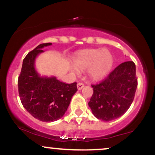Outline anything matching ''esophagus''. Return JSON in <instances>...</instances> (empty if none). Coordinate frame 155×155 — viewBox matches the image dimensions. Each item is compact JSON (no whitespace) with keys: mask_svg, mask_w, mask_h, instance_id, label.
Segmentation results:
<instances>
[{"mask_svg":"<svg viewBox=\"0 0 155 155\" xmlns=\"http://www.w3.org/2000/svg\"><path fill=\"white\" fill-rule=\"evenodd\" d=\"M84 84L81 83V82H79L77 84L78 90H81V89L84 87Z\"/></svg>","mask_w":155,"mask_h":155,"instance_id":"1","label":"esophagus"}]
</instances>
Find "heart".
Masks as SVG:
<instances>
[{
  "label": "heart",
  "mask_w": 155,
  "mask_h": 155,
  "mask_svg": "<svg viewBox=\"0 0 155 155\" xmlns=\"http://www.w3.org/2000/svg\"><path fill=\"white\" fill-rule=\"evenodd\" d=\"M76 65L80 69H87L92 79L104 77L111 70L113 65V56L106 49H90L81 54Z\"/></svg>",
  "instance_id": "obj_1"
}]
</instances>
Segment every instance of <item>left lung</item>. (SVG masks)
<instances>
[{
    "label": "left lung",
    "mask_w": 155,
    "mask_h": 155,
    "mask_svg": "<svg viewBox=\"0 0 155 155\" xmlns=\"http://www.w3.org/2000/svg\"><path fill=\"white\" fill-rule=\"evenodd\" d=\"M93 88L89 106L96 118L111 121L124 114L134 100L138 79L133 61L121 63Z\"/></svg>",
    "instance_id": "8db88e82"
}]
</instances>
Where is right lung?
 <instances>
[{"mask_svg": "<svg viewBox=\"0 0 155 155\" xmlns=\"http://www.w3.org/2000/svg\"><path fill=\"white\" fill-rule=\"evenodd\" d=\"M51 43L39 44L26 55L18 77V91L24 108L34 118L50 122L59 120L67 111L72 96L77 91L76 82H61L55 77H41L34 62L42 48Z\"/></svg>", "mask_w": 155, "mask_h": 155, "instance_id": "right-lung-1", "label": "right lung"}]
</instances>
